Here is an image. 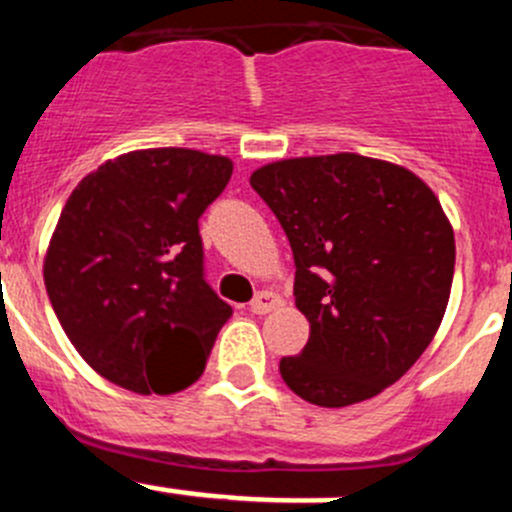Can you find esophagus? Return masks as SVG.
<instances>
[{
  "label": "esophagus",
  "instance_id": "34e87169",
  "mask_svg": "<svg viewBox=\"0 0 512 512\" xmlns=\"http://www.w3.org/2000/svg\"><path fill=\"white\" fill-rule=\"evenodd\" d=\"M280 305H282L280 297H277L275 292L265 290V292H257L255 300L250 302V312H252V315H267V312L277 310Z\"/></svg>",
  "mask_w": 512,
  "mask_h": 512
}]
</instances>
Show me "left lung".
I'll use <instances>...</instances> for the list:
<instances>
[{
	"instance_id": "obj_1",
	"label": "left lung",
	"mask_w": 512,
	"mask_h": 512,
	"mask_svg": "<svg viewBox=\"0 0 512 512\" xmlns=\"http://www.w3.org/2000/svg\"><path fill=\"white\" fill-rule=\"evenodd\" d=\"M250 185L295 257V305L310 340L282 357L287 388L320 408L372 398L438 332L455 237L438 197L405 167L340 152L272 162Z\"/></svg>"
}]
</instances>
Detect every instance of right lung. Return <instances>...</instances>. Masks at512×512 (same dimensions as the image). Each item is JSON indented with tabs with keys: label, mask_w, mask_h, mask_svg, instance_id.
Returning a JSON list of instances; mask_svg holds the SVG:
<instances>
[{
	"label": "right lung",
	"mask_w": 512,
	"mask_h": 512,
	"mask_svg": "<svg viewBox=\"0 0 512 512\" xmlns=\"http://www.w3.org/2000/svg\"><path fill=\"white\" fill-rule=\"evenodd\" d=\"M227 157L182 147L107 162L69 195L44 260L64 332L92 370L140 395L185 390L232 315L205 280L200 217Z\"/></svg>",
	"instance_id": "right-lung-1"
}]
</instances>
